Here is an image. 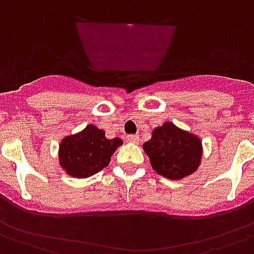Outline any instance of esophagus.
I'll use <instances>...</instances> for the list:
<instances>
[{"label":"esophagus","instance_id":"esophagus-1","mask_svg":"<svg viewBox=\"0 0 254 254\" xmlns=\"http://www.w3.org/2000/svg\"><path fill=\"white\" fill-rule=\"evenodd\" d=\"M127 140L132 142V143H138L139 142V135H127Z\"/></svg>","mask_w":254,"mask_h":254}]
</instances>
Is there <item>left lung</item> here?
<instances>
[{
  "instance_id": "obj_1",
  "label": "left lung",
  "mask_w": 254,
  "mask_h": 254,
  "mask_svg": "<svg viewBox=\"0 0 254 254\" xmlns=\"http://www.w3.org/2000/svg\"><path fill=\"white\" fill-rule=\"evenodd\" d=\"M151 168L169 180H181L200 165L203 147L195 134L166 122L153 129L151 139L143 143Z\"/></svg>"
}]
</instances>
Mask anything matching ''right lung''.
Returning a JSON list of instances; mask_svg holds the SVG:
<instances>
[{
	"label": "right lung",
	"instance_id": "add662e5",
	"mask_svg": "<svg viewBox=\"0 0 254 254\" xmlns=\"http://www.w3.org/2000/svg\"><path fill=\"white\" fill-rule=\"evenodd\" d=\"M123 140L108 139L103 129L86 126L81 132L64 136L59 145V164L71 177L85 179L99 173Z\"/></svg>",
	"mask_w": 254,
	"mask_h": 254
}]
</instances>
